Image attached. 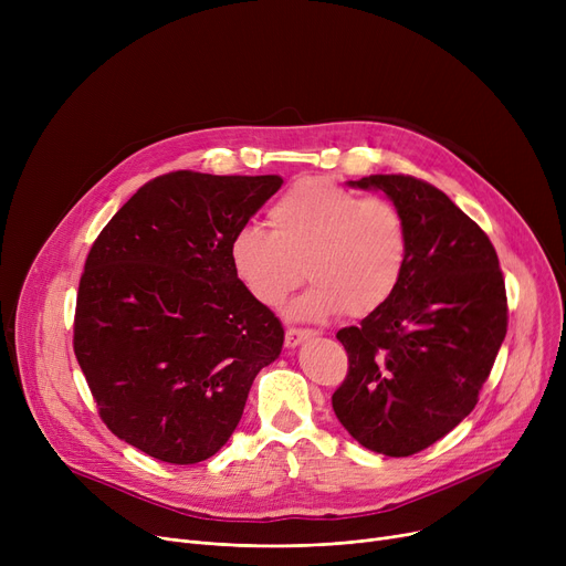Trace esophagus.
<instances>
[{"label":"esophagus","instance_id":"esophagus-1","mask_svg":"<svg viewBox=\"0 0 566 566\" xmlns=\"http://www.w3.org/2000/svg\"><path fill=\"white\" fill-rule=\"evenodd\" d=\"M314 335H316L314 331H301V328H289V331H286V337H284V344H286V348H295V346H301L303 342L312 339Z\"/></svg>","mask_w":566,"mask_h":566}]
</instances>
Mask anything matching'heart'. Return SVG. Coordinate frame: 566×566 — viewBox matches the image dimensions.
<instances>
[{
  "mask_svg": "<svg viewBox=\"0 0 566 566\" xmlns=\"http://www.w3.org/2000/svg\"><path fill=\"white\" fill-rule=\"evenodd\" d=\"M268 224L271 231L245 222L229 238L233 275L265 307H280L307 275L312 286L291 307L295 318H328L346 307L367 316L388 305L403 280L410 235L388 199H363L307 176L268 208Z\"/></svg>",
  "mask_w": 566,
  "mask_h": 566,
  "instance_id": "obj_1",
  "label": "heart"
}]
</instances>
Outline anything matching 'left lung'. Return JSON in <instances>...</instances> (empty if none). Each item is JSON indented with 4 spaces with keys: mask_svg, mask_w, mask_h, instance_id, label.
I'll use <instances>...</instances> for the list:
<instances>
[{
    "mask_svg": "<svg viewBox=\"0 0 566 566\" xmlns=\"http://www.w3.org/2000/svg\"><path fill=\"white\" fill-rule=\"evenodd\" d=\"M348 186L399 208L410 256L388 305L337 333L348 374L333 408L363 448L410 457L478 406L507 335V293L489 235L448 195L403 174Z\"/></svg>",
    "mask_w": 566,
    "mask_h": 566,
    "instance_id": "8db88e82",
    "label": "left lung"
}]
</instances>
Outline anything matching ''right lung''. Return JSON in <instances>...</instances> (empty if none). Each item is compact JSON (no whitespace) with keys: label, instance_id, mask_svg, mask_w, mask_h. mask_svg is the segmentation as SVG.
Returning <instances> with one entry per match:
<instances>
[{"label":"right lung","instance_id":"add662e5","mask_svg":"<svg viewBox=\"0 0 566 566\" xmlns=\"http://www.w3.org/2000/svg\"><path fill=\"white\" fill-rule=\"evenodd\" d=\"M282 178L171 171L142 186L86 256L73 348L107 429L144 454L211 459L284 328L238 282L229 238Z\"/></svg>","mask_w":566,"mask_h":566}]
</instances>
